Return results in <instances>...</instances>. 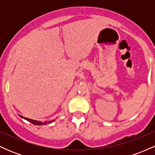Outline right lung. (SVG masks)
Masks as SVG:
<instances>
[{
    "label": "right lung",
    "mask_w": 155,
    "mask_h": 155,
    "mask_svg": "<svg viewBox=\"0 0 155 155\" xmlns=\"http://www.w3.org/2000/svg\"><path fill=\"white\" fill-rule=\"evenodd\" d=\"M19 117H22V118L25 119V120L28 121V122H30L31 123H33V124H35V125H42V124H50L51 122H54V120H51V121H45V122H40V121H37V120H31V119H29V118H26V117H23L22 116H21V115H19Z\"/></svg>",
    "instance_id": "add662e5"
}]
</instances>
